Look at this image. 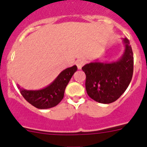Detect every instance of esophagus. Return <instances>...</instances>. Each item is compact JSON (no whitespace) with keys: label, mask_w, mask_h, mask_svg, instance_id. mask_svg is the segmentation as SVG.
Instances as JSON below:
<instances>
[{"label":"esophagus","mask_w":147,"mask_h":147,"mask_svg":"<svg viewBox=\"0 0 147 147\" xmlns=\"http://www.w3.org/2000/svg\"><path fill=\"white\" fill-rule=\"evenodd\" d=\"M75 64H76L77 67H78V69H81L83 65L85 64V61L84 60H78L75 62Z\"/></svg>","instance_id":"esophagus-1"}]
</instances>
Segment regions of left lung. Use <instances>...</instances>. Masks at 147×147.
Wrapping results in <instances>:
<instances>
[{"label": "left lung", "instance_id": "1", "mask_svg": "<svg viewBox=\"0 0 147 147\" xmlns=\"http://www.w3.org/2000/svg\"><path fill=\"white\" fill-rule=\"evenodd\" d=\"M124 52L117 61H97L86 64L82 69L86 75L85 87L89 97L102 104L116 101L125 92L131 80L134 57L129 41L122 39Z\"/></svg>", "mask_w": 147, "mask_h": 147}]
</instances>
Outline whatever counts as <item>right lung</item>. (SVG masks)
<instances>
[{"instance_id":"obj_1","label":"right lung","mask_w":147,"mask_h":147,"mask_svg":"<svg viewBox=\"0 0 147 147\" xmlns=\"http://www.w3.org/2000/svg\"><path fill=\"white\" fill-rule=\"evenodd\" d=\"M77 69L76 65L64 69L53 82L41 90H28L19 85L18 87L23 97L32 106L42 109L52 108L63 99L65 88Z\"/></svg>"}]
</instances>
